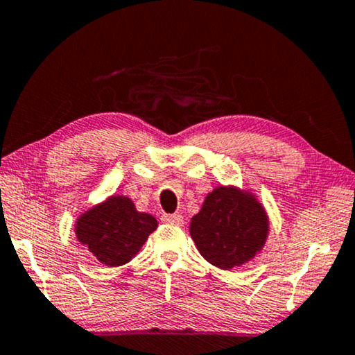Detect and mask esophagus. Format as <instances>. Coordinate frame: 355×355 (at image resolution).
<instances>
[{
  "instance_id": "esophagus-1",
  "label": "esophagus",
  "mask_w": 355,
  "mask_h": 355,
  "mask_svg": "<svg viewBox=\"0 0 355 355\" xmlns=\"http://www.w3.org/2000/svg\"><path fill=\"white\" fill-rule=\"evenodd\" d=\"M162 221L164 223H168V224H175V226H183L184 219L182 215H177V213H173V215H171V213H166V215H162Z\"/></svg>"
}]
</instances>
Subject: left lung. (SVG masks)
<instances>
[{"instance_id":"left-lung-1","label":"left lung","mask_w":355,"mask_h":355,"mask_svg":"<svg viewBox=\"0 0 355 355\" xmlns=\"http://www.w3.org/2000/svg\"><path fill=\"white\" fill-rule=\"evenodd\" d=\"M270 221L254 193L216 187L191 218L189 234L207 262L221 270L241 267L266 246Z\"/></svg>"}]
</instances>
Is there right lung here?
Segmentation results:
<instances>
[{
	"instance_id": "1",
	"label": "right lung",
	"mask_w": 355,
	"mask_h": 355,
	"mask_svg": "<svg viewBox=\"0 0 355 355\" xmlns=\"http://www.w3.org/2000/svg\"><path fill=\"white\" fill-rule=\"evenodd\" d=\"M157 221L150 213L139 211L128 196L114 194L77 218V240L101 263L125 266L142 248Z\"/></svg>"
}]
</instances>
